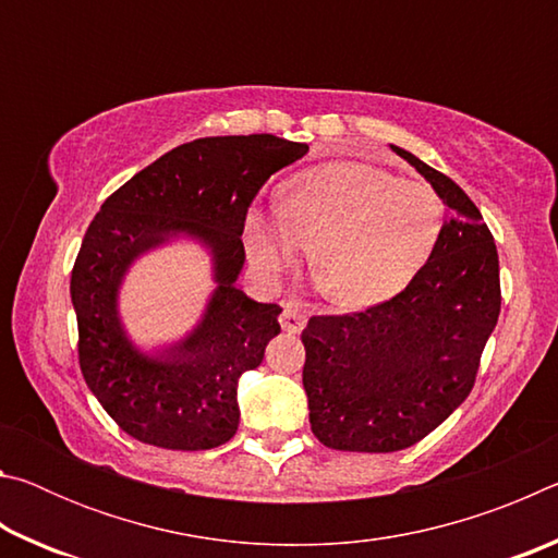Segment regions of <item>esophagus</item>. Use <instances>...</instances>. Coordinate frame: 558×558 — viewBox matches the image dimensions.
<instances>
[{
    "label": "esophagus",
    "mask_w": 558,
    "mask_h": 558,
    "mask_svg": "<svg viewBox=\"0 0 558 558\" xmlns=\"http://www.w3.org/2000/svg\"><path fill=\"white\" fill-rule=\"evenodd\" d=\"M280 327L286 329V332H290V335H298V332H302V327H305V315H302L300 310L292 307V305L282 307Z\"/></svg>",
    "instance_id": "34e87169"
}]
</instances>
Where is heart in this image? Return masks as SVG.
<instances>
[{
  "instance_id": "b5f03b06",
  "label": "heart",
  "mask_w": 558,
  "mask_h": 558,
  "mask_svg": "<svg viewBox=\"0 0 558 558\" xmlns=\"http://www.w3.org/2000/svg\"><path fill=\"white\" fill-rule=\"evenodd\" d=\"M442 204L430 186L364 162L300 169L270 209L245 216V243L266 276L310 245L315 286L339 307L381 305L409 286L436 251Z\"/></svg>"
}]
</instances>
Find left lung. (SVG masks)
Wrapping results in <instances>:
<instances>
[{
  "instance_id": "1",
  "label": "left lung",
  "mask_w": 558,
  "mask_h": 558,
  "mask_svg": "<svg viewBox=\"0 0 558 558\" xmlns=\"http://www.w3.org/2000/svg\"><path fill=\"white\" fill-rule=\"evenodd\" d=\"M391 149L433 186L446 219L399 295L302 329L310 426L335 450L396 452L436 430L468 399L502 302L495 239L477 206L450 177Z\"/></svg>"
}]
</instances>
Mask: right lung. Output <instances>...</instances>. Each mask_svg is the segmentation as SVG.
Wrapping results in <instances>:
<instances>
[{
	"label": "right lung",
	"mask_w": 558,
	"mask_h": 558,
	"mask_svg": "<svg viewBox=\"0 0 558 558\" xmlns=\"http://www.w3.org/2000/svg\"><path fill=\"white\" fill-rule=\"evenodd\" d=\"M307 149L276 135L194 140L122 184L90 221L71 272L81 372L128 436L167 450L235 436L241 376L280 335V307L235 286L245 214L263 182ZM179 240L210 256L215 290L189 333L143 348L119 315V290L140 257Z\"/></svg>",
	"instance_id": "1"
}]
</instances>
